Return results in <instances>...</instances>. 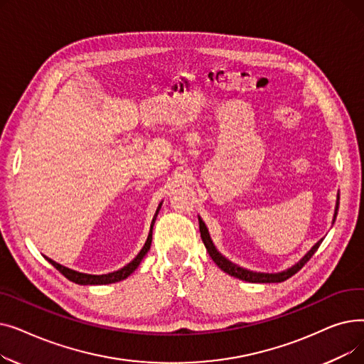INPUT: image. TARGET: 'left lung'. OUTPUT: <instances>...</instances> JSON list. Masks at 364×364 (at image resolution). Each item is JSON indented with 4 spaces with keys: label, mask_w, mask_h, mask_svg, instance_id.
<instances>
[{
    "label": "left lung",
    "mask_w": 364,
    "mask_h": 364,
    "mask_svg": "<svg viewBox=\"0 0 364 364\" xmlns=\"http://www.w3.org/2000/svg\"><path fill=\"white\" fill-rule=\"evenodd\" d=\"M338 208H339V193H338V199H336V206H335V214H333V221L332 223H335V220H336ZM199 230H200V237L203 240V245L206 247L209 257L214 259V262L220 267V269L227 274H230V276H233L239 280L250 282V283H280V282H284L286 279L292 277L295 273H298L302 269L305 264H307V261L314 255V252L318 250L320 243L323 242V239H320L307 254H305L295 265H292L291 269H288V270H283L280 273H257V272L246 270V269H243V267H239L237 264H233L232 261H228L224 255H221L217 251V247L214 246V243L211 240V236H209V233H208V228H206V225H205V223L202 221L200 217H199Z\"/></svg>",
    "instance_id": "1"
}]
</instances>
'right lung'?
I'll return each mask as SVG.
<instances>
[{
    "mask_svg": "<svg viewBox=\"0 0 364 364\" xmlns=\"http://www.w3.org/2000/svg\"><path fill=\"white\" fill-rule=\"evenodd\" d=\"M161 206H162V202L159 203V206H158V209H156V213H155V217H153V220H151L150 232H149V236H147V240H146L144 246L141 247V251L139 252V255H137L136 258H134L129 264H127L125 267H122V269L118 270V272L107 273V274H100V276H97V274H87V273H80V272L70 270V269H68V267H65V265H62V264H59V262H55V261L50 259L48 257H44V258H46L51 265H54V269L59 270L68 280H70V282H73V283H76V284H109V283H114V282H121V280L127 279L134 270L137 269V267H139L140 262H141V259L144 258V255H146L147 251L150 250V245H151V233H153V224H155V221H156V217H158V213H159Z\"/></svg>",
    "mask_w": 364,
    "mask_h": 364,
    "instance_id": "1",
    "label": "right lung"
}]
</instances>
